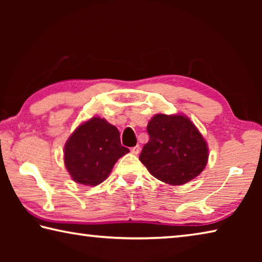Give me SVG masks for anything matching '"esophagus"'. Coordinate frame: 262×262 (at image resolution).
Masks as SVG:
<instances>
[{"mask_svg": "<svg viewBox=\"0 0 262 262\" xmlns=\"http://www.w3.org/2000/svg\"><path fill=\"white\" fill-rule=\"evenodd\" d=\"M140 150H141V147L140 145H135V147H133L130 149V151L133 155H139L140 154Z\"/></svg>", "mask_w": 262, "mask_h": 262, "instance_id": "obj_1", "label": "esophagus"}]
</instances>
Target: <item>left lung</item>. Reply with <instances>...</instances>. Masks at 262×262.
Segmentation results:
<instances>
[{"mask_svg": "<svg viewBox=\"0 0 262 262\" xmlns=\"http://www.w3.org/2000/svg\"><path fill=\"white\" fill-rule=\"evenodd\" d=\"M149 142L140 161L155 178L184 185L198 177L208 162V145L194 123L183 114H156L148 122Z\"/></svg>", "mask_w": 262, "mask_h": 262, "instance_id": "8db88e82", "label": "left lung"}]
</instances>
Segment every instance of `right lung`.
Masks as SVG:
<instances>
[{
	"label": "right lung",
	"instance_id": "right-lung-1",
	"mask_svg": "<svg viewBox=\"0 0 262 262\" xmlns=\"http://www.w3.org/2000/svg\"><path fill=\"white\" fill-rule=\"evenodd\" d=\"M129 149L122 147L120 133L105 119L83 122L64 145V165L74 181L97 186L107 178L114 164Z\"/></svg>",
	"mask_w": 262,
	"mask_h": 262
}]
</instances>
